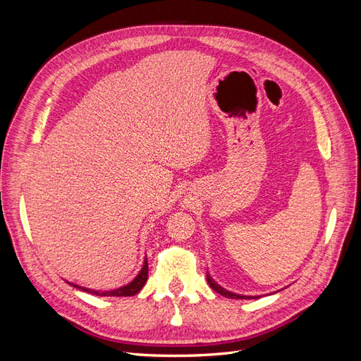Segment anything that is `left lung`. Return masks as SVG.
Segmentation results:
<instances>
[{
  "label": "left lung",
  "instance_id": "8db88e82",
  "mask_svg": "<svg viewBox=\"0 0 361 361\" xmlns=\"http://www.w3.org/2000/svg\"><path fill=\"white\" fill-rule=\"evenodd\" d=\"M206 280H207V283H209V286L215 290V292H218L220 295H223V297H227V298H235V300H250V298H256V297H244V295H236V293H233V292H228V290H226V289H223L221 286H218L216 283L211 279V276L209 274H206Z\"/></svg>",
  "mask_w": 361,
  "mask_h": 361
}]
</instances>
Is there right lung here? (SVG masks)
I'll return each instance as SVG.
<instances>
[{
    "label": "right lung",
    "instance_id": "add662e5",
    "mask_svg": "<svg viewBox=\"0 0 361 361\" xmlns=\"http://www.w3.org/2000/svg\"><path fill=\"white\" fill-rule=\"evenodd\" d=\"M147 274H149V267H147V259H145V264H143V268H141V271L138 272V276L128 283L126 286H122L118 289H114V290H104V292H99V290H93V289H87V288H81V286H76L73 285V283H69V285L78 288L81 290H85L89 293H93V295H99V297H133V295L138 293L141 289H143V286L146 285L147 281Z\"/></svg>",
    "mask_w": 361,
    "mask_h": 361
}]
</instances>
